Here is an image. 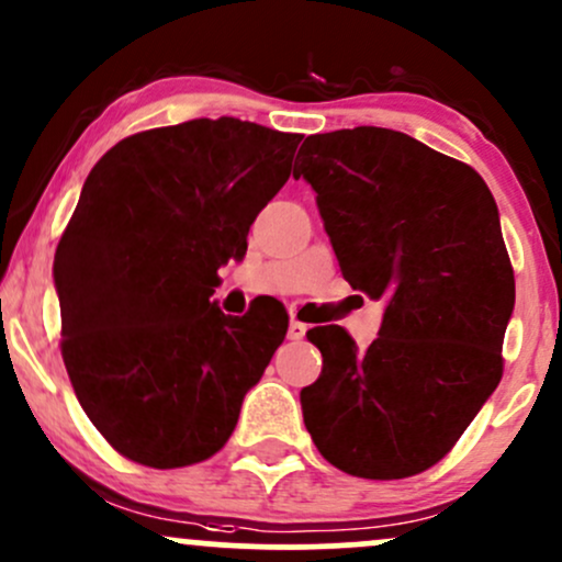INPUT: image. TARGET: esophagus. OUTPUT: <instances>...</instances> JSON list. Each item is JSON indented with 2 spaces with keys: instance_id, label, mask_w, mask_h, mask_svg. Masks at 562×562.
Returning a JSON list of instances; mask_svg holds the SVG:
<instances>
[{
  "instance_id": "esophagus-1",
  "label": "esophagus",
  "mask_w": 562,
  "mask_h": 562,
  "mask_svg": "<svg viewBox=\"0 0 562 562\" xmlns=\"http://www.w3.org/2000/svg\"><path fill=\"white\" fill-rule=\"evenodd\" d=\"M306 330H308V327L303 325V322L290 319V325H288V338H290V340H301L303 335H306Z\"/></svg>"
}]
</instances>
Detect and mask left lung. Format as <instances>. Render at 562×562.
<instances>
[{"label": "left lung", "instance_id": "obj_1", "mask_svg": "<svg viewBox=\"0 0 562 562\" xmlns=\"http://www.w3.org/2000/svg\"><path fill=\"white\" fill-rule=\"evenodd\" d=\"M295 166L348 285L389 299L367 351L338 325L306 333L322 375L301 391L303 423L344 473L409 479L449 454L502 380L515 277L499 211L479 171L393 128L314 134Z\"/></svg>", "mask_w": 562, "mask_h": 562}]
</instances>
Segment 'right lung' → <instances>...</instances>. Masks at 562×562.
<instances>
[{
  "instance_id": "right-lung-1",
  "label": "right lung",
  "mask_w": 562,
  "mask_h": 562,
  "mask_svg": "<svg viewBox=\"0 0 562 562\" xmlns=\"http://www.w3.org/2000/svg\"><path fill=\"white\" fill-rule=\"evenodd\" d=\"M301 137L195 119L132 134L89 171L55 254L60 351L81 409L126 460L214 457L285 340L288 314L227 317L211 295Z\"/></svg>"
}]
</instances>
